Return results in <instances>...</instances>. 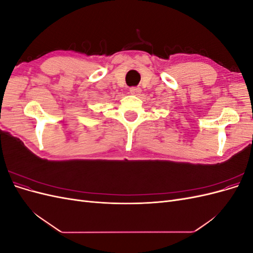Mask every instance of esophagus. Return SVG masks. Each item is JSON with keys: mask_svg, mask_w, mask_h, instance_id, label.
Masks as SVG:
<instances>
[{"mask_svg": "<svg viewBox=\"0 0 253 253\" xmlns=\"http://www.w3.org/2000/svg\"><path fill=\"white\" fill-rule=\"evenodd\" d=\"M129 93H131L132 95H139L141 93V88L140 87H131L129 88Z\"/></svg>", "mask_w": 253, "mask_h": 253, "instance_id": "34e87169", "label": "esophagus"}]
</instances>
